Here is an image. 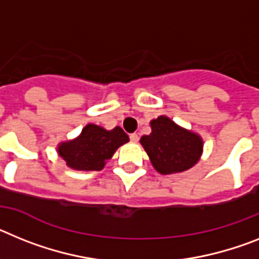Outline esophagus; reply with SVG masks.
<instances>
[{
	"label": "esophagus",
	"instance_id": "esophagus-1",
	"mask_svg": "<svg viewBox=\"0 0 259 259\" xmlns=\"http://www.w3.org/2000/svg\"><path fill=\"white\" fill-rule=\"evenodd\" d=\"M138 134L137 133H133V134H130V141L132 142H138Z\"/></svg>",
	"mask_w": 259,
	"mask_h": 259
}]
</instances>
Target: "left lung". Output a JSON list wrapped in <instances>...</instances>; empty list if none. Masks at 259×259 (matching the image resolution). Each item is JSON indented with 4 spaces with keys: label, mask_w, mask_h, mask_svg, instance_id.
<instances>
[{
    "label": "left lung",
    "mask_w": 259,
    "mask_h": 259,
    "mask_svg": "<svg viewBox=\"0 0 259 259\" xmlns=\"http://www.w3.org/2000/svg\"><path fill=\"white\" fill-rule=\"evenodd\" d=\"M151 134L141 138L151 163L161 175L183 172L192 168L202 154V139L177 126L165 116L151 121Z\"/></svg>",
    "instance_id": "obj_1"
}]
</instances>
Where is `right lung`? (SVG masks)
<instances>
[{
	"mask_svg": "<svg viewBox=\"0 0 259 259\" xmlns=\"http://www.w3.org/2000/svg\"><path fill=\"white\" fill-rule=\"evenodd\" d=\"M126 142L129 137L120 126L105 130L90 123L78 138L62 143L58 147V154L73 169L100 170L117 148Z\"/></svg>",
	"mask_w": 259,
	"mask_h": 259,
	"instance_id": "right-lung-1",
	"label": "right lung"
}]
</instances>
